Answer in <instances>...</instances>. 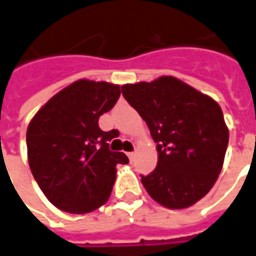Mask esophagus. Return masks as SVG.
I'll return each instance as SVG.
<instances>
[{
    "label": "esophagus",
    "mask_w": 256,
    "mask_h": 256,
    "mask_svg": "<svg viewBox=\"0 0 256 256\" xmlns=\"http://www.w3.org/2000/svg\"><path fill=\"white\" fill-rule=\"evenodd\" d=\"M128 159H130V160L133 162L134 156H136V154H134V152H128Z\"/></svg>",
    "instance_id": "obj_1"
}]
</instances>
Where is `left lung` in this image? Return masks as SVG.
<instances>
[{
	"instance_id": "obj_1",
	"label": "left lung",
	"mask_w": 256,
	"mask_h": 256,
	"mask_svg": "<svg viewBox=\"0 0 256 256\" xmlns=\"http://www.w3.org/2000/svg\"><path fill=\"white\" fill-rule=\"evenodd\" d=\"M122 94L156 142V168L141 176L146 192L169 209L198 202L216 183L228 150L219 104L173 76L124 84Z\"/></svg>"
}]
</instances>
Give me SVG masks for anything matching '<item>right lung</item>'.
<instances>
[{
    "mask_svg": "<svg viewBox=\"0 0 256 256\" xmlns=\"http://www.w3.org/2000/svg\"><path fill=\"white\" fill-rule=\"evenodd\" d=\"M120 86L82 78L55 94L30 120L26 133L30 170L48 201L69 214H88L108 201L116 165L115 130L102 132L100 116L114 108Z\"/></svg>",
    "mask_w": 256,
    "mask_h": 256,
    "instance_id": "add662e5",
    "label": "right lung"
}]
</instances>
